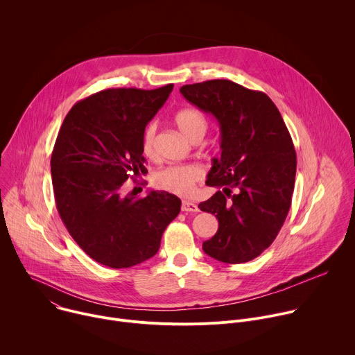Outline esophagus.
<instances>
[{"mask_svg":"<svg viewBox=\"0 0 355 355\" xmlns=\"http://www.w3.org/2000/svg\"><path fill=\"white\" fill-rule=\"evenodd\" d=\"M181 211L182 212H189V214H196L199 211L198 205L193 204V202H189V200H182L181 204Z\"/></svg>","mask_w":355,"mask_h":355,"instance_id":"obj_1","label":"esophagus"}]
</instances>
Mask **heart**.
Instances as JSON below:
<instances>
[{
	"label": "heart",
	"instance_id": "heart-1",
	"mask_svg": "<svg viewBox=\"0 0 355 355\" xmlns=\"http://www.w3.org/2000/svg\"><path fill=\"white\" fill-rule=\"evenodd\" d=\"M175 125L185 139L189 141L202 140L208 132V119L196 108H185L177 112ZM157 125L148 123L141 135V150L144 156L155 157L156 155ZM204 177V168L198 164H177L159 170L153 181L157 188L177 193L189 195L198 181Z\"/></svg>",
	"mask_w": 355,
	"mask_h": 355
}]
</instances>
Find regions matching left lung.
<instances>
[{"instance_id": "obj_1", "label": "left lung", "mask_w": 355, "mask_h": 355, "mask_svg": "<svg viewBox=\"0 0 355 355\" xmlns=\"http://www.w3.org/2000/svg\"><path fill=\"white\" fill-rule=\"evenodd\" d=\"M180 92L220 126V159L207 185L219 191L198 208L214 214L216 234L202 248L212 259L240 264L271 245L291 208L296 153L285 122L261 91L230 80L182 85Z\"/></svg>"}]
</instances>
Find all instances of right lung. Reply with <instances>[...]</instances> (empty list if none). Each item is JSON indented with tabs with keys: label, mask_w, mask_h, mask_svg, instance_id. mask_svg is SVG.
<instances>
[{
	"label": "right lung",
	"mask_w": 355,
	"mask_h": 355,
	"mask_svg": "<svg viewBox=\"0 0 355 355\" xmlns=\"http://www.w3.org/2000/svg\"><path fill=\"white\" fill-rule=\"evenodd\" d=\"M173 87L99 91L78 101L59 130L50 160L56 207L74 241L99 264L129 268L151 259L180 214L181 199L166 191L122 195L132 174L147 173L141 135Z\"/></svg>",
	"instance_id": "add662e5"
}]
</instances>
